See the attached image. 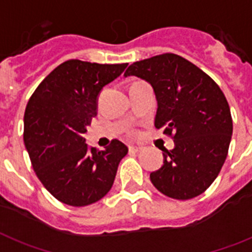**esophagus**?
<instances>
[{
	"mask_svg": "<svg viewBox=\"0 0 252 252\" xmlns=\"http://www.w3.org/2000/svg\"><path fill=\"white\" fill-rule=\"evenodd\" d=\"M129 151L130 152H141L142 151V147H139V146H129Z\"/></svg>",
	"mask_w": 252,
	"mask_h": 252,
	"instance_id": "34e87169",
	"label": "esophagus"
}]
</instances>
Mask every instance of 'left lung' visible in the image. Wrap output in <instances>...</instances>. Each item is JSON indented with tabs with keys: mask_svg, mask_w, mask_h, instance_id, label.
Returning <instances> with one entry per match:
<instances>
[{
	"mask_svg": "<svg viewBox=\"0 0 252 252\" xmlns=\"http://www.w3.org/2000/svg\"><path fill=\"white\" fill-rule=\"evenodd\" d=\"M151 84L158 101L155 126L172 136L174 149H164V164L150 174L168 197L189 200L215 181L228 155L233 123L227 98L208 74L175 54L136 61L124 77Z\"/></svg>",
	"mask_w": 252,
	"mask_h": 252,
	"instance_id": "obj_1",
	"label": "left lung"
}]
</instances>
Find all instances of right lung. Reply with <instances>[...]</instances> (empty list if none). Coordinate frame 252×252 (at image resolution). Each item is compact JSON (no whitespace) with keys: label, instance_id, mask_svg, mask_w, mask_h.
Returning a JSON list of instances; mask_svg holds the SVG:
<instances>
[{"label":"right lung","instance_id":"right-lung-1","mask_svg":"<svg viewBox=\"0 0 252 252\" xmlns=\"http://www.w3.org/2000/svg\"><path fill=\"white\" fill-rule=\"evenodd\" d=\"M128 64L67 60L51 71L29 98L24 143L38 179L55 198L71 206L94 204L111 189L128 147L118 139L103 151L83 134L97 115L103 87Z\"/></svg>","mask_w":252,"mask_h":252}]
</instances>
